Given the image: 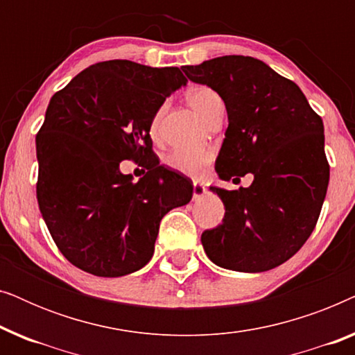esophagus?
<instances>
[{
  "label": "esophagus",
  "instance_id": "obj_1",
  "mask_svg": "<svg viewBox=\"0 0 355 355\" xmlns=\"http://www.w3.org/2000/svg\"><path fill=\"white\" fill-rule=\"evenodd\" d=\"M207 193V187L203 184L193 182V200H200V198Z\"/></svg>",
  "mask_w": 355,
  "mask_h": 355
}]
</instances>
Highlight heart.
<instances>
[{
    "instance_id": "1",
    "label": "heart",
    "mask_w": 355,
    "mask_h": 355,
    "mask_svg": "<svg viewBox=\"0 0 355 355\" xmlns=\"http://www.w3.org/2000/svg\"><path fill=\"white\" fill-rule=\"evenodd\" d=\"M216 100H220V95L210 87H196L187 94V101L192 106V110L203 119L210 111L211 105ZM158 119L157 114L152 121V134L155 135L158 130ZM213 162V153L208 150H173L164 157V163L173 171L186 174L189 178H202L207 173V166Z\"/></svg>"
}]
</instances>
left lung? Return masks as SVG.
<instances>
[{
  "label": "left lung",
  "instance_id": "1",
  "mask_svg": "<svg viewBox=\"0 0 355 355\" xmlns=\"http://www.w3.org/2000/svg\"><path fill=\"white\" fill-rule=\"evenodd\" d=\"M182 71L226 105L218 176L254 174L239 191L210 187L226 213L220 226L203 231V249L226 270L276 268L305 244L322 211L329 181L323 121L293 80L255 58H213Z\"/></svg>",
  "mask_w": 355,
  "mask_h": 355
}]
</instances>
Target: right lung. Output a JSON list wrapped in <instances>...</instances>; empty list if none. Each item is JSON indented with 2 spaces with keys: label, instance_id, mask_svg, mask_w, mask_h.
Masks as SVG:
<instances>
[{
  "label": "right lung",
  "instance_id": "1",
  "mask_svg": "<svg viewBox=\"0 0 355 355\" xmlns=\"http://www.w3.org/2000/svg\"><path fill=\"white\" fill-rule=\"evenodd\" d=\"M187 84L179 67L128 60L92 64L51 96L37 134V200L61 254L77 268L118 278L152 259L159 221L191 202L192 181L159 164L150 128ZM124 159H144L137 183Z\"/></svg>",
  "mask_w": 355,
  "mask_h": 355
}]
</instances>
